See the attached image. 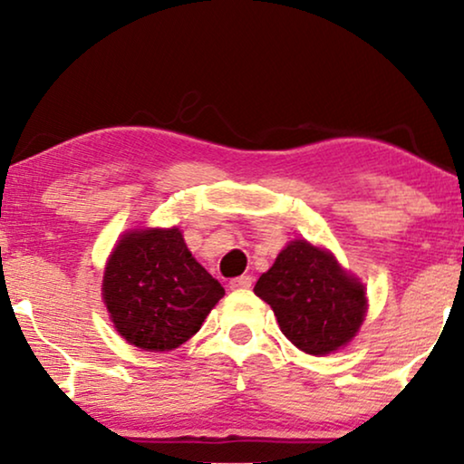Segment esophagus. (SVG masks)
Returning a JSON list of instances; mask_svg holds the SVG:
<instances>
[{"instance_id":"obj_1","label":"esophagus","mask_w":464,"mask_h":464,"mask_svg":"<svg viewBox=\"0 0 464 464\" xmlns=\"http://www.w3.org/2000/svg\"><path fill=\"white\" fill-rule=\"evenodd\" d=\"M251 283H253V278H251L249 275L237 276V278H232V281H230V289H232V291H243V289H249V287H251Z\"/></svg>"}]
</instances>
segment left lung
Masks as SVG:
<instances>
[{
    "mask_svg": "<svg viewBox=\"0 0 464 464\" xmlns=\"http://www.w3.org/2000/svg\"><path fill=\"white\" fill-rule=\"evenodd\" d=\"M253 291L275 310L287 340L316 357L346 346L365 319L367 297L359 278L308 240H291Z\"/></svg>",
    "mask_w": 464,
    "mask_h": 464,
    "instance_id": "obj_1",
    "label": "left lung"
}]
</instances>
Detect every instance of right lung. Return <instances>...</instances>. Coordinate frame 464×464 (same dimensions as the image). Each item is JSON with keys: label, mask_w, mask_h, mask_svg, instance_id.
Wrapping results in <instances>:
<instances>
[{"label": "right lung", "mask_w": 464, "mask_h": 464, "mask_svg": "<svg viewBox=\"0 0 464 464\" xmlns=\"http://www.w3.org/2000/svg\"><path fill=\"white\" fill-rule=\"evenodd\" d=\"M224 287L189 253L179 227L126 232L103 275V300L129 344L173 351L198 332Z\"/></svg>", "instance_id": "obj_1"}]
</instances>
